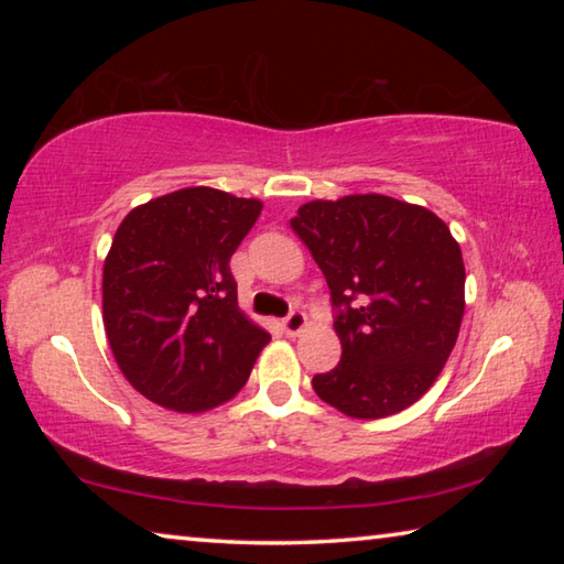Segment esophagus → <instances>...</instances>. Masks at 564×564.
<instances>
[{"label": "esophagus", "mask_w": 564, "mask_h": 564, "mask_svg": "<svg viewBox=\"0 0 564 564\" xmlns=\"http://www.w3.org/2000/svg\"><path fill=\"white\" fill-rule=\"evenodd\" d=\"M305 326H308V316H305L303 311H291L289 316L283 318V330L289 333V336H299Z\"/></svg>", "instance_id": "1"}]
</instances>
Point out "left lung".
I'll return each mask as SVG.
<instances>
[{
  "instance_id": "1",
  "label": "left lung",
  "mask_w": 564,
  "mask_h": 564,
  "mask_svg": "<svg viewBox=\"0 0 564 564\" xmlns=\"http://www.w3.org/2000/svg\"><path fill=\"white\" fill-rule=\"evenodd\" d=\"M326 275L340 362L313 390L340 413L378 420L441 376L465 313L460 246L443 218L383 194L308 202L291 218Z\"/></svg>"
}]
</instances>
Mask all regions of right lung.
<instances>
[{"label": "right lung", "mask_w": 564, "mask_h": 564, "mask_svg": "<svg viewBox=\"0 0 564 564\" xmlns=\"http://www.w3.org/2000/svg\"><path fill=\"white\" fill-rule=\"evenodd\" d=\"M263 204L191 186L127 214L104 261V328L123 378L161 408L204 413L251 376L269 333L238 308L231 261Z\"/></svg>", "instance_id": "add662e5"}]
</instances>
